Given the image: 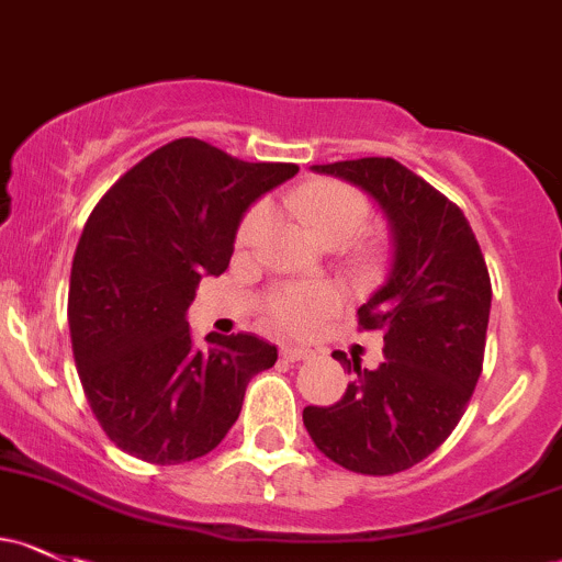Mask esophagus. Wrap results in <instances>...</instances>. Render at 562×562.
Instances as JSON below:
<instances>
[{
  "label": "esophagus",
  "instance_id": "obj_1",
  "mask_svg": "<svg viewBox=\"0 0 562 562\" xmlns=\"http://www.w3.org/2000/svg\"><path fill=\"white\" fill-rule=\"evenodd\" d=\"M280 358L288 360V363H301V360L312 358V350H306V347L282 345V347H280Z\"/></svg>",
  "mask_w": 562,
  "mask_h": 562
}]
</instances>
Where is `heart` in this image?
<instances>
[{"label": "heart", "mask_w": 562, "mask_h": 562, "mask_svg": "<svg viewBox=\"0 0 562 562\" xmlns=\"http://www.w3.org/2000/svg\"><path fill=\"white\" fill-rule=\"evenodd\" d=\"M296 206L310 228L321 236L323 241H347L360 234L369 223V199L358 188L345 186V182H312L301 188L296 196ZM269 226V206L256 204L245 215L239 226V245H250L263 228ZM341 304V291L330 282L321 285H282L277 288L266 304V315L277 328L310 330L321 317L330 315Z\"/></svg>", "instance_id": "obj_1"}]
</instances>
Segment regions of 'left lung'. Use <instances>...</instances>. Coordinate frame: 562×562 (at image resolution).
Segmentation results:
<instances>
[{
  "label": "left lung",
  "instance_id": "left-lung-1",
  "mask_svg": "<svg viewBox=\"0 0 562 562\" xmlns=\"http://www.w3.org/2000/svg\"><path fill=\"white\" fill-rule=\"evenodd\" d=\"M312 169L376 199L393 234V263L385 285L358 310L360 328L382 330L385 360L369 371L336 350L356 380L334 406H306L304 425L341 469L398 474L428 458L469 406L493 299L487 263L463 210L395 158Z\"/></svg>",
  "mask_w": 562,
  "mask_h": 562
}]
</instances>
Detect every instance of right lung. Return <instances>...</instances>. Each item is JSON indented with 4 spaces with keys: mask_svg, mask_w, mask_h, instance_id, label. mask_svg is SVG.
<instances>
[{
    "mask_svg": "<svg viewBox=\"0 0 562 562\" xmlns=\"http://www.w3.org/2000/svg\"><path fill=\"white\" fill-rule=\"evenodd\" d=\"M296 172L182 137L93 206L67 315L82 390L117 450L158 465L202 458L232 430L247 382L274 366L277 347L252 334L196 347L186 312L199 280L226 271L250 204Z\"/></svg>",
    "mask_w": 562,
    "mask_h": 562,
    "instance_id": "1",
    "label": "right lung"
}]
</instances>
